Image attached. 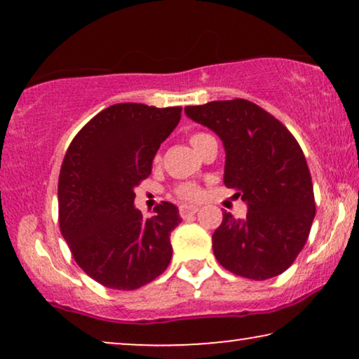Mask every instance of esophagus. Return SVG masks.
Wrapping results in <instances>:
<instances>
[{"instance_id": "obj_1", "label": "esophagus", "mask_w": 359, "mask_h": 359, "mask_svg": "<svg viewBox=\"0 0 359 359\" xmlns=\"http://www.w3.org/2000/svg\"><path fill=\"white\" fill-rule=\"evenodd\" d=\"M199 210L198 205H193V204H183L180 208V214L181 217H188V215H193Z\"/></svg>"}]
</instances>
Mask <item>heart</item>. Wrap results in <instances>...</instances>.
<instances>
[{
	"label": "heart",
	"mask_w": 359,
	"mask_h": 359,
	"mask_svg": "<svg viewBox=\"0 0 359 359\" xmlns=\"http://www.w3.org/2000/svg\"><path fill=\"white\" fill-rule=\"evenodd\" d=\"M203 137H204V134H194L193 137H191V144H196V142L203 139ZM178 194L184 199H198L201 196V189L194 184H183L178 188Z\"/></svg>",
	"instance_id": "heart-1"
}]
</instances>
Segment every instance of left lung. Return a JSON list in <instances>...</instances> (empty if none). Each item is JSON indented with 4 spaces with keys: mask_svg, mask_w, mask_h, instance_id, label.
Instances as JSON below:
<instances>
[{
    "mask_svg": "<svg viewBox=\"0 0 359 359\" xmlns=\"http://www.w3.org/2000/svg\"><path fill=\"white\" fill-rule=\"evenodd\" d=\"M191 121L222 140L224 183L248 212H224L212 235L217 262L230 273L263 281L286 271L301 253L316 217L309 166L291 132L247 100L184 107Z\"/></svg>",
    "mask_w": 359,
    "mask_h": 359,
    "instance_id": "8db88e82",
    "label": "left lung"
}]
</instances>
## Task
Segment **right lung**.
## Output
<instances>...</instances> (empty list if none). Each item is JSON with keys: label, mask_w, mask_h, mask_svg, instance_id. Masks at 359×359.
Wrapping results in <instances>:
<instances>
[{"label": "right lung", "mask_w": 359, "mask_h": 359, "mask_svg": "<svg viewBox=\"0 0 359 359\" xmlns=\"http://www.w3.org/2000/svg\"><path fill=\"white\" fill-rule=\"evenodd\" d=\"M180 117L181 107L121 102L93 117L68 147L58 178L60 232L78 266L102 286L134 291L168 268L180 210L163 201L144 217L134 189Z\"/></svg>", "instance_id": "obj_1"}]
</instances>
